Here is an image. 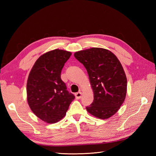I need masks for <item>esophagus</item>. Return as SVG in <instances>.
I'll return each mask as SVG.
<instances>
[{
	"label": "esophagus",
	"instance_id": "esophagus-1",
	"mask_svg": "<svg viewBox=\"0 0 156 156\" xmlns=\"http://www.w3.org/2000/svg\"><path fill=\"white\" fill-rule=\"evenodd\" d=\"M76 96V98L77 99H80L82 97V92H76L75 94Z\"/></svg>",
	"mask_w": 156,
	"mask_h": 156
}]
</instances>
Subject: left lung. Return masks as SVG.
Returning a JSON list of instances; mask_svg holds the SVG:
<instances>
[{"mask_svg": "<svg viewBox=\"0 0 156 156\" xmlns=\"http://www.w3.org/2000/svg\"><path fill=\"white\" fill-rule=\"evenodd\" d=\"M74 57L87 69L94 92L87 111L101 119L111 117L120 108L127 93V78L120 62L111 51L98 48L77 51Z\"/></svg>", "mask_w": 156, "mask_h": 156, "instance_id": "1", "label": "left lung"}]
</instances>
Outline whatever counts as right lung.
<instances>
[{
    "label": "right lung",
    "mask_w": 156,
    "mask_h": 156,
    "mask_svg": "<svg viewBox=\"0 0 156 156\" xmlns=\"http://www.w3.org/2000/svg\"><path fill=\"white\" fill-rule=\"evenodd\" d=\"M72 53L56 49L43 54L35 62L27 83V102L33 112L48 123L64 117L75 98L61 79V72Z\"/></svg>",
    "instance_id": "obj_1"
}]
</instances>
